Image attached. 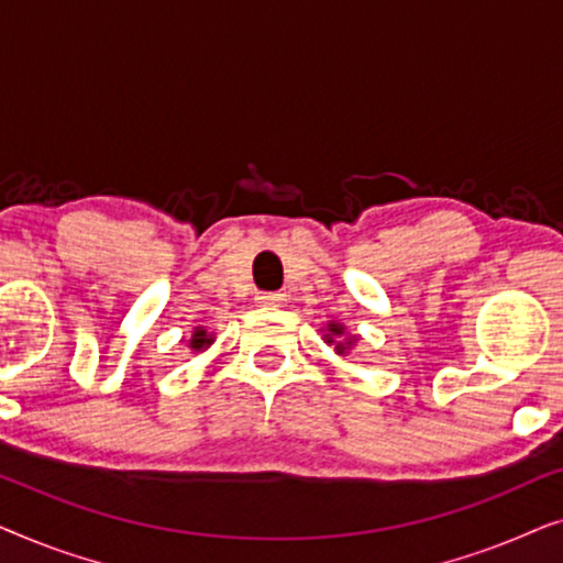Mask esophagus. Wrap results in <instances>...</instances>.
I'll return each instance as SVG.
<instances>
[{"mask_svg":"<svg viewBox=\"0 0 563 563\" xmlns=\"http://www.w3.org/2000/svg\"><path fill=\"white\" fill-rule=\"evenodd\" d=\"M256 302L261 307H276L284 302V295H276V291H261V295L256 297Z\"/></svg>","mask_w":563,"mask_h":563,"instance_id":"1","label":"esophagus"}]
</instances>
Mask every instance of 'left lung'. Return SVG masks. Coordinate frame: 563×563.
Here are the masks:
<instances>
[{"label": "left lung", "instance_id": "left-lung-1", "mask_svg": "<svg viewBox=\"0 0 563 563\" xmlns=\"http://www.w3.org/2000/svg\"><path fill=\"white\" fill-rule=\"evenodd\" d=\"M358 338L356 335H345V325H341V322L330 320L325 325V343L333 345L338 356H345L353 345H356Z\"/></svg>", "mask_w": 563, "mask_h": 563}]
</instances>
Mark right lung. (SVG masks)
<instances>
[{
	"label": "right lung",
	"instance_id": "1",
	"mask_svg": "<svg viewBox=\"0 0 563 563\" xmlns=\"http://www.w3.org/2000/svg\"><path fill=\"white\" fill-rule=\"evenodd\" d=\"M212 341H214V335L207 333L205 328H195V333H191V341H189V349L199 353V351L210 349Z\"/></svg>",
	"mask_w": 563,
	"mask_h": 563
}]
</instances>
